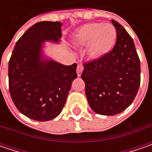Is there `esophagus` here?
Returning a JSON list of instances; mask_svg holds the SVG:
<instances>
[{
	"label": "esophagus",
	"mask_w": 152,
	"mask_h": 152,
	"mask_svg": "<svg viewBox=\"0 0 152 152\" xmlns=\"http://www.w3.org/2000/svg\"><path fill=\"white\" fill-rule=\"evenodd\" d=\"M83 69H84V67H83L82 65H78V67H77V75H78V77L81 76V73L83 72Z\"/></svg>",
	"instance_id": "34e87169"
}]
</instances>
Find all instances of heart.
<instances>
[{"instance_id":"b5f03b06","label":"heart","mask_w":152,"mask_h":152,"mask_svg":"<svg viewBox=\"0 0 152 152\" xmlns=\"http://www.w3.org/2000/svg\"><path fill=\"white\" fill-rule=\"evenodd\" d=\"M118 40L116 28L109 23H89L78 28L73 34L72 43L77 47H87L89 59L99 61L109 55Z\"/></svg>"}]
</instances>
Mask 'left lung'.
<instances>
[{"label":"left lung","instance_id":"1","mask_svg":"<svg viewBox=\"0 0 152 152\" xmlns=\"http://www.w3.org/2000/svg\"><path fill=\"white\" fill-rule=\"evenodd\" d=\"M114 49L106 57L84 65L81 78L91 108L98 114L113 116L124 111L136 96L140 84V62L133 39L120 23Z\"/></svg>","mask_w":152,"mask_h":152}]
</instances>
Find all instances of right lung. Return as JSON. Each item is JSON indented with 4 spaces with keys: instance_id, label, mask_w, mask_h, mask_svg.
<instances>
[{
    "instance_id": "obj_1",
    "label": "right lung",
    "mask_w": 152,
    "mask_h": 152,
    "mask_svg": "<svg viewBox=\"0 0 152 152\" xmlns=\"http://www.w3.org/2000/svg\"><path fill=\"white\" fill-rule=\"evenodd\" d=\"M60 22H39L17 41L8 66L9 91L21 113L35 121L54 119L65 105L77 64L63 65L45 55V42L58 44Z\"/></svg>"
}]
</instances>
